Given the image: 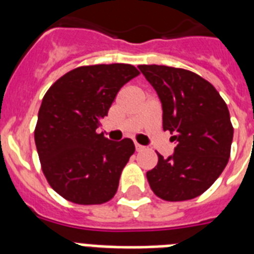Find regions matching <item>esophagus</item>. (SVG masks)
<instances>
[{
  "instance_id": "obj_1",
  "label": "esophagus",
  "mask_w": 254,
  "mask_h": 254,
  "mask_svg": "<svg viewBox=\"0 0 254 254\" xmlns=\"http://www.w3.org/2000/svg\"><path fill=\"white\" fill-rule=\"evenodd\" d=\"M145 147L142 146V145H139V143H135V150L137 151H142Z\"/></svg>"
}]
</instances>
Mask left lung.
<instances>
[{
  "instance_id": "8db88e82",
  "label": "left lung",
  "mask_w": 254,
  "mask_h": 254,
  "mask_svg": "<svg viewBox=\"0 0 254 254\" xmlns=\"http://www.w3.org/2000/svg\"><path fill=\"white\" fill-rule=\"evenodd\" d=\"M162 104L163 130L173 133L174 153L146 177L153 192L163 200L199 196L223 173L233 139L227 104L211 83L187 69L167 65H138Z\"/></svg>"
}]
</instances>
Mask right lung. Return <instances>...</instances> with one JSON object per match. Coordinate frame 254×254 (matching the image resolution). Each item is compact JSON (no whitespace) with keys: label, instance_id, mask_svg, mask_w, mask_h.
Segmentation results:
<instances>
[{"label":"right lung","instance_id":"1","mask_svg":"<svg viewBox=\"0 0 254 254\" xmlns=\"http://www.w3.org/2000/svg\"><path fill=\"white\" fill-rule=\"evenodd\" d=\"M134 65L97 64L69 71L42 100L35 145L42 170L61 196L76 204H103L115 196L133 141H109L96 129L117 92L138 75Z\"/></svg>","mask_w":254,"mask_h":254}]
</instances>
